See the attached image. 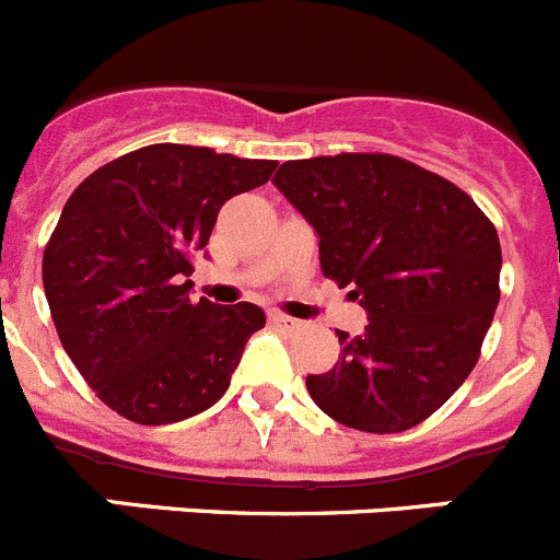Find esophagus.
Returning <instances> with one entry per match:
<instances>
[{"label":"esophagus","instance_id":"obj_1","mask_svg":"<svg viewBox=\"0 0 560 560\" xmlns=\"http://www.w3.org/2000/svg\"><path fill=\"white\" fill-rule=\"evenodd\" d=\"M269 322L275 324V327H296V322L291 316H285V313H269Z\"/></svg>","mask_w":560,"mask_h":560}]
</instances>
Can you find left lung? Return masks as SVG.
I'll return each mask as SVG.
<instances>
[{"label": "left lung", "instance_id": "left-lung-1", "mask_svg": "<svg viewBox=\"0 0 560 560\" xmlns=\"http://www.w3.org/2000/svg\"><path fill=\"white\" fill-rule=\"evenodd\" d=\"M275 186L318 233L324 277L369 313L338 332V363L307 376L322 412L396 434L423 423L476 369L500 300V242L472 197L390 153L285 162Z\"/></svg>", "mask_w": 560, "mask_h": 560}]
</instances>
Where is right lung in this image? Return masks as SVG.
I'll list each match as a JSON object with an SVG mask.
<instances>
[{"label":"right lung","mask_w":560,"mask_h":560,"mask_svg":"<svg viewBox=\"0 0 560 560\" xmlns=\"http://www.w3.org/2000/svg\"><path fill=\"white\" fill-rule=\"evenodd\" d=\"M275 167L159 142L98 167L68 197L46 244L44 291L62 349L117 415L178 423L225 396L266 316L249 302H191L186 277L222 206Z\"/></svg>","instance_id":"1"}]
</instances>
